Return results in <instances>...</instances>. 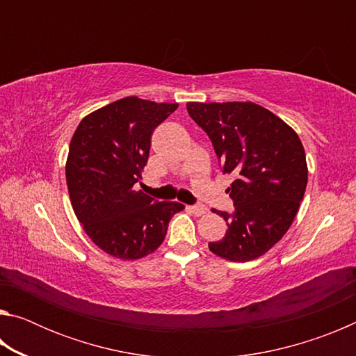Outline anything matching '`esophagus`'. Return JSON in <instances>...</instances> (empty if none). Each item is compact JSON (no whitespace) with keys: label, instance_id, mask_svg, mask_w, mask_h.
Instances as JSON below:
<instances>
[{"label":"esophagus","instance_id":"esophagus-1","mask_svg":"<svg viewBox=\"0 0 356 356\" xmlns=\"http://www.w3.org/2000/svg\"><path fill=\"white\" fill-rule=\"evenodd\" d=\"M186 209H188L191 213H195L196 216H201V215H204V213L207 212V209L204 207V206H188Z\"/></svg>","mask_w":356,"mask_h":356}]
</instances>
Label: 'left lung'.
Listing matches in <instances>:
<instances>
[{"label":"left lung","mask_w":356,"mask_h":356,"mask_svg":"<svg viewBox=\"0 0 356 356\" xmlns=\"http://www.w3.org/2000/svg\"><path fill=\"white\" fill-rule=\"evenodd\" d=\"M191 119L209 135L236 210L213 212L227 225L226 236L210 242L213 254L248 262L267 252L291 227L308 184L303 144L295 130L252 102H188Z\"/></svg>","instance_id":"obj_1"}]
</instances>
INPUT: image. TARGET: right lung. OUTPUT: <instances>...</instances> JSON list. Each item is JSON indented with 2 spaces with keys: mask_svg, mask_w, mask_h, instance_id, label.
Segmentation results:
<instances>
[{
  "mask_svg": "<svg viewBox=\"0 0 356 356\" xmlns=\"http://www.w3.org/2000/svg\"><path fill=\"white\" fill-rule=\"evenodd\" d=\"M177 104L125 97L88 114L72 136L65 179L88 237L106 254L135 261L163 243L179 202H159L134 185L147 163L150 136Z\"/></svg>",
  "mask_w": 356,
  "mask_h": 356,
  "instance_id": "add662e5",
  "label": "right lung"
}]
</instances>
